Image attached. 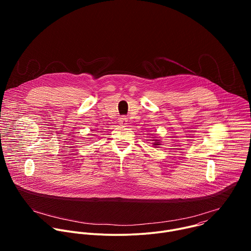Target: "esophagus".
Instances as JSON below:
<instances>
[{
  "label": "esophagus",
  "mask_w": 251,
  "mask_h": 251,
  "mask_svg": "<svg viewBox=\"0 0 251 251\" xmlns=\"http://www.w3.org/2000/svg\"><path fill=\"white\" fill-rule=\"evenodd\" d=\"M118 122H119L120 125H125V124H127L128 119H127L125 116H121V117L118 119Z\"/></svg>",
  "instance_id": "34e87169"
}]
</instances>
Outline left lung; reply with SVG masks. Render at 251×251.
I'll return each instance as SVG.
<instances>
[{"label":"left lung","instance_id":"8db88e82","mask_svg":"<svg viewBox=\"0 0 251 251\" xmlns=\"http://www.w3.org/2000/svg\"><path fill=\"white\" fill-rule=\"evenodd\" d=\"M153 141H155V143H154V145H155V146H159V145H161V144H160V140H153Z\"/></svg>","mask_w":251,"mask_h":251}]
</instances>
